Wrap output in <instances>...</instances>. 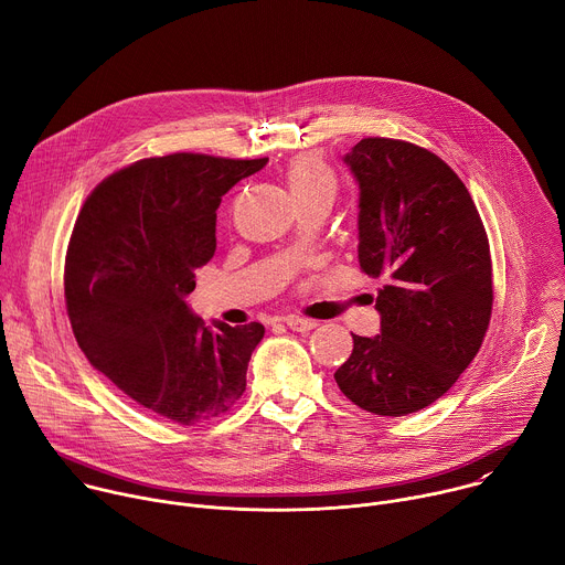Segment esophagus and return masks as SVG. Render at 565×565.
<instances>
[{
  "instance_id": "esophagus-1",
  "label": "esophagus",
  "mask_w": 565,
  "mask_h": 565,
  "mask_svg": "<svg viewBox=\"0 0 565 565\" xmlns=\"http://www.w3.org/2000/svg\"><path fill=\"white\" fill-rule=\"evenodd\" d=\"M284 321H286V327L290 331H297V333H308V331H312L317 327V321L299 317V315H288Z\"/></svg>"
}]
</instances>
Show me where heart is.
I'll return each mask as SVG.
<instances>
[{"mask_svg":"<svg viewBox=\"0 0 565 565\" xmlns=\"http://www.w3.org/2000/svg\"><path fill=\"white\" fill-rule=\"evenodd\" d=\"M286 183L295 201L308 199V196H335L338 192V179L335 172L329 168V163L319 153H303L297 156L286 170Z\"/></svg>","mask_w":565,"mask_h":565,"instance_id":"1","label":"heart"}]
</instances>
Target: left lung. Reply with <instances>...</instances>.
<instances>
[{"instance_id": "8db88e82", "label": "left lung", "mask_w": 565, "mask_h": 565, "mask_svg": "<svg viewBox=\"0 0 565 565\" xmlns=\"http://www.w3.org/2000/svg\"><path fill=\"white\" fill-rule=\"evenodd\" d=\"M344 163L360 185V268L386 286L380 335H353L335 382L364 412L407 416L454 386L488 333L490 241L465 183L429 149L362 138Z\"/></svg>"}]
</instances>
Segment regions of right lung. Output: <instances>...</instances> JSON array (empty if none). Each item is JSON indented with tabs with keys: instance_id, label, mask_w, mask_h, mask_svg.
Returning <instances> with one entry per match:
<instances>
[{
	"instance_id": "1",
	"label": "right lung",
	"mask_w": 565,
	"mask_h": 565,
	"mask_svg": "<svg viewBox=\"0 0 565 565\" xmlns=\"http://www.w3.org/2000/svg\"><path fill=\"white\" fill-rule=\"evenodd\" d=\"M266 163L188 151L142 158L105 179L77 214L64 262L73 335L158 418L207 423L246 391L264 327H205L185 297L214 257L221 196Z\"/></svg>"
}]
</instances>
